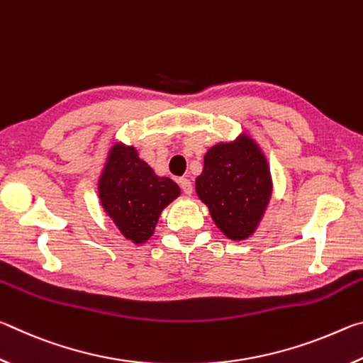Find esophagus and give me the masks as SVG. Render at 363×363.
<instances>
[{
    "mask_svg": "<svg viewBox=\"0 0 363 363\" xmlns=\"http://www.w3.org/2000/svg\"><path fill=\"white\" fill-rule=\"evenodd\" d=\"M179 184H181V187H182V190H184V194H186V195H192L194 186H192V182H190V179H187V177H181Z\"/></svg>",
    "mask_w": 363,
    "mask_h": 363,
    "instance_id": "1",
    "label": "esophagus"
}]
</instances>
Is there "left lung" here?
Instances as JSON below:
<instances>
[{
  "label": "left lung",
  "instance_id": "left-lung-1",
  "mask_svg": "<svg viewBox=\"0 0 363 363\" xmlns=\"http://www.w3.org/2000/svg\"><path fill=\"white\" fill-rule=\"evenodd\" d=\"M195 190L229 240H247L259 227L274 190L259 144L242 133L237 139L210 147Z\"/></svg>",
  "mask_w": 363,
  "mask_h": 363
}]
</instances>
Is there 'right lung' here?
I'll return each instance as SVG.
<instances>
[{
	"label": "right lung",
	"mask_w": 363,
	"mask_h": 363,
	"mask_svg": "<svg viewBox=\"0 0 363 363\" xmlns=\"http://www.w3.org/2000/svg\"><path fill=\"white\" fill-rule=\"evenodd\" d=\"M101 206L121 235L143 245L155 232L160 214L181 195L169 177L155 174L134 145L112 144L97 182Z\"/></svg>",
	"instance_id": "add662e5"
}]
</instances>
